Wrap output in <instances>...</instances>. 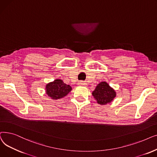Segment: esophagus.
I'll return each instance as SVG.
<instances>
[{"label":"esophagus","mask_w":157,"mask_h":157,"mask_svg":"<svg viewBox=\"0 0 157 157\" xmlns=\"http://www.w3.org/2000/svg\"><path fill=\"white\" fill-rule=\"evenodd\" d=\"M78 85H80V86H86V83L84 82V81H80L78 82Z\"/></svg>","instance_id":"obj_1"}]
</instances>
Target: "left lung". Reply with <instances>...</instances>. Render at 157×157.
Masks as SVG:
<instances>
[{
	"instance_id": "8db88e82",
	"label": "left lung",
	"mask_w": 157,
	"mask_h": 157,
	"mask_svg": "<svg viewBox=\"0 0 157 157\" xmlns=\"http://www.w3.org/2000/svg\"><path fill=\"white\" fill-rule=\"evenodd\" d=\"M92 94L100 105H105L111 102L116 95L115 91L105 82L98 84Z\"/></svg>"
}]
</instances>
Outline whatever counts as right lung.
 <instances>
[{"label":"right lung","instance_id":"right-lung-1","mask_svg":"<svg viewBox=\"0 0 157 157\" xmlns=\"http://www.w3.org/2000/svg\"><path fill=\"white\" fill-rule=\"evenodd\" d=\"M71 90V87L67 85L60 79L55 80L46 86L47 94L52 99L61 98L68 94Z\"/></svg>","mask_w":157,"mask_h":157}]
</instances>
